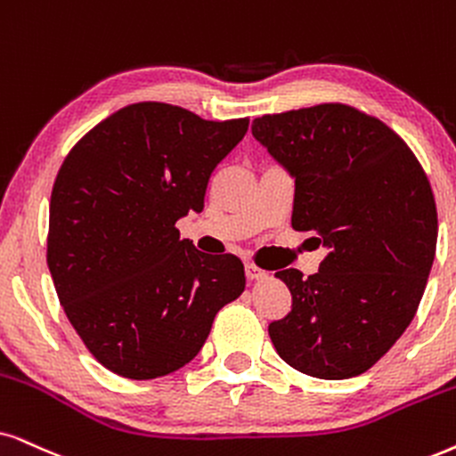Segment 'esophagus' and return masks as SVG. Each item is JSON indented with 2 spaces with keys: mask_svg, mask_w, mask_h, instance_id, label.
<instances>
[{
  "mask_svg": "<svg viewBox=\"0 0 456 456\" xmlns=\"http://www.w3.org/2000/svg\"><path fill=\"white\" fill-rule=\"evenodd\" d=\"M265 271L261 269V267H256L255 263H246V278L248 280H261V278H265Z\"/></svg>",
  "mask_w": 456,
  "mask_h": 456,
  "instance_id": "1",
  "label": "esophagus"
}]
</instances>
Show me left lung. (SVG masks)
Segmentation results:
<instances>
[{
    "label": "left lung",
    "mask_w": 456,
    "mask_h": 456,
    "mask_svg": "<svg viewBox=\"0 0 456 456\" xmlns=\"http://www.w3.org/2000/svg\"><path fill=\"white\" fill-rule=\"evenodd\" d=\"M252 134L295 176L292 229L328 255L318 273H275L292 309L269 324L281 360L315 379L377 364L417 314L437 241L423 166L381 119L343 102L263 115Z\"/></svg>",
    "instance_id": "1"
}]
</instances>
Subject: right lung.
<instances>
[{
    "label": "right lung",
    "mask_w": 456,
    "mask_h": 456,
    "mask_svg": "<svg viewBox=\"0 0 456 456\" xmlns=\"http://www.w3.org/2000/svg\"><path fill=\"white\" fill-rule=\"evenodd\" d=\"M248 122L134 102L62 161L45 258L69 322L107 370L136 381L178 370L200 354L218 309L244 292L240 258L195 250L176 221L204 210L210 175Z\"/></svg>",
    "instance_id": "1"
}]
</instances>
